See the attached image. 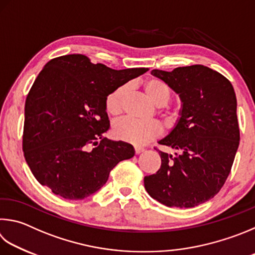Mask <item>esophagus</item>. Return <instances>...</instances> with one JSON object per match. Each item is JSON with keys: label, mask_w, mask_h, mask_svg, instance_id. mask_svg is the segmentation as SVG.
I'll return each instance as SVG.
<instances>
[{"label": "esophagus", "mask_w": 255, "mask_h": 255, "mask_svg": "<svg viewBox=\"0 0 255 255\" xmlns=\"http://www.w3.org/2000/svg\"><path fill=\"white\" fill-rule=\"evenodd\" d=\"M143 150H145V149H143L142 147H135V154H136V155L140 154V152H142Z\"/></svg>", "instance_id": "esophagus-1"}]
</instances>
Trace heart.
I'll return each mask as SVG.
<instances>
[{
    "label": "heart",
    "instance_id": "1",
    "mask_svg": "<svg viewBox=\"0 0 255 255\" xmlns=\"http://www.w3.org/2000/svg\"><path fill=\"white\" fill-rule=\"evenodd\" d=\"M143 91L152 104L158 107L167 105L172 97L170 87L165 81L158 78H149L143 82ZM128 89L122 86L114 90L106 97L105 106L107 113L113 116H118L123 113L125 99L127 97ZM164 117L168 124H173L177 115L174 112H165ZM163 132L161 126L156 122H138L131 118H124L114 125L113 133L119 140L126 141L136 146H141L159 137Z\"/></svg>",
    "mask_w": 255,
    "mask_h": 255
}]
</instances>
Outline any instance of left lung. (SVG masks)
Wrapping results in <instances>:
<instances>
[{
	"mask_svg": "<svg viewBox=\"0 0 255 255\" xmlns=\"http://www.w3.org/2000/svg\"><path fill=\"white\" fill-rule=\"evenodd\" d=\"M179 95L182 110L177 124L160 145V168L146 176L147 193L169 207H194L211 200L223 187L240 143L237 96L224 76L194 64L173 71L155 70Z\"/></svg>",
	"mask_w": 255,
	"mask_h": 255,
	"instance_id": "8db88e82",
	"label": "left lung"
}]
</instances>
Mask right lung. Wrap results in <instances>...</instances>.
<instances>
[{
  "label": "right lung",
  "instance_id": "obj_1",
  "mask_svg": "<svg viewBox=\"0 0 255 255\" xmlns=\"http://www.w3.org/2000/svg\"><path fill=\"white\" fill-rule=\"evenodd\" d=\"M148 68L114 70L83 54L45 64L25 100L23 152L36 180L55 195L83 200L104 186L119 161L135 155L130 143L104 137L106 97Z\"/></svg>",
  "mask_w": 255,
  "mask_h": 255
}]
</instances>
